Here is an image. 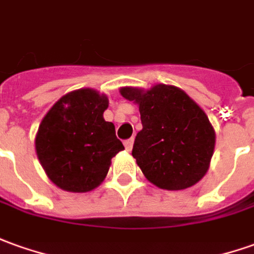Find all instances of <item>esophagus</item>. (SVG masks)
Masks as SVG:
<instances>
[{
  "mask_svg": "<svg viewBox=\"0 0 254 254\" xmlns=\"http://www.w3.org/2000/svg\"><path fill=\"white\" fill-rule=\"evenodd\" d=\"M132 145H134V139L132 138L124 141V146H126V149L128 150V152H131V149H132Z\"/></svg>",
  "mask_w": 254,
  "mask_h": 254,
  "instance_id": "34e87169",
  "label": "esophagus"
}]
</instances>
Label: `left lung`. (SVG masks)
<instances>
[{"label":"left lung","instance_id":"obj_1","mask_svg":"<svg viewBox=\"0 0 254 254\" xmlns=\"http://www.w3.org/2000/svg\"><path fill=\"white\" fill-rule=\"evenodd\" d=\"M122 97L138 105L142 130L132 156L148 181L162 190H187L210 167L216 131L204 110L178 87L155 84L149 90L122 87Z\"/></svg>","mask_w":254,"mask_h":254}]
</instances>
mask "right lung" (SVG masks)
Wrapping results in <instances>:
<instances>
[{"label": "right lung", "mask_w": 254, "mask_h": 254, "mask_svg": "<svg viewBox=\"0 0 254 254\" xmlns=\"http://www.w3.org/2000/svg\"><path fill=\"white\" fill-rule=\"evenodd\" d=\"M109 99L92 88L64 94L48 110L36 134V153L47 177L67 192H90L124 149L115 124L105 122Z\"/></svg>", "instance_id": "right-lung-1"}]
</instances>
